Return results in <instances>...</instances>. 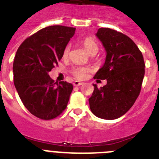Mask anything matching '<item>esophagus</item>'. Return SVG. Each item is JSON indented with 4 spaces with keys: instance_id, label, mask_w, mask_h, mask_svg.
I'll return each instance as SVG.
<instances>
[{
    "instance_id": "1",
    "label": "esophagus",
    "mask_w": 159,
    "mask_h": 159,
    "mask_svg": "<svg viewBox=\"0 0 159 159\" xmlns=\"http://www.w3.org/2000/svg\"><path fill=\"white\" fill-rule=\"evenodd\" d=\"M82 84H84V83L80 82V81H74L73 82V85L74 86H80Z\"/></svg>"
}]
</instances>
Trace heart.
<instances>
[{
  "label": "heart",
  "mask_w": 159,
  "mask_h": 159,
  "mask_svg": "<svg viewBox=\"0 0 159 159\" xmlns=\"http://www.w3.org/2000/svg\"><path fill=\"white\" fill-rule=\"evenodd\" d=\"M83 45L87 51L90 53V54H95L99 51V44L97 43L95 39L92 37H86L82 41ZM70 49H71V46L70 44H67L65 48H64V51H63V57L64 58H67L68 57L70 52ZM90 68L88 67H73L71 70V75L76 79H82L86 78L88 73L90 72Z\"/></svg>",
  "instance_id": "b5f03b06"
}]
</instances>
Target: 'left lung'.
<instances>
[{"instance_id":"8db88e82","label":"left lung","mask_w":159,"mask_h":159,"mask_svg":"<svg viewBox=\"0 0 159 159\" xmlns=\"http://www.w3.org/2000/svg\"><path fill=\"white\" fill-rule=\"evenodd\" d=\"M107 52L104 65L94 76L107 80L89 99L91 111L97 117L116 119L127 113L141 92L145 74L143 54L134 42L122 32L100 28L96 33Z\"/></svg>"}]
</instances>
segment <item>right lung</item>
I'll use <instances>...</instances> for the list:
<instances>
[{
    "label": "right lung",
    "mask_w": 159,
    "mask_h": 159,
    "mask_svg": "<svg viewBox=\"0 0 159 159\" xmlns=\"http://www.w3.org/2000/svg\"><path fill=\"white\" fill-rule=\"evenodd\" d=\"M75 31L62 25L43 28L25 39L16 51L14 85L25 107L39 119H55L67 107L72 84L54 82L48 72L58 65Z\"/></svg>",
    "instance_id": "add662e5"
}]
</instances>
